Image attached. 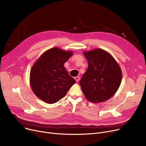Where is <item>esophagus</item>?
Wrapping results in <instances>:
<instances>
[{"mask_svg":"<svg viewBox=\"0 0 146 146\" xmlns=\"http://www.w3.org/2000/svg\"><path fill=\"white\" fill-rule=\"evenodd\" d=\"M74 79L76 81V82H78L79 80V77H78V76H76V77L74 78Z\"/></svg>","mask_w":146,"mask_h":146,"instance_id":"1","label":"esophagus"}]
</instances>
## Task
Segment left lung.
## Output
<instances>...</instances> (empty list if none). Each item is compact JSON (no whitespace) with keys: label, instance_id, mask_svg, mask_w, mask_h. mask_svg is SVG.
Instances as JSON below:
<instances>
[{"label":"left lung","instance_id":"8db88e82","mask_svg":"<svg viewBox=\"0 0 146 146\" xmlns=\"http://www.w3.org/2000/svg\"><path fill=\"white\" fill-rule=\"evenodd\" d=\"M88 67L80 80L88 101L100 103L108 100L117 92L121 83L122 70L110 53L101 48L83 52Z\"/></svg>","mask_w":146,"mask_h":146}]
</instances>
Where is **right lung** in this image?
I'll return each instance as SVG.
<instances>
[{
	"mask_svg": "<svg viewBox=\"0 0 146 146\" xmlns=\"http://www.w3.org/2000/svg\"><path fill=\"white\" fill-rule=\"evenodd\" d=\"M72 55V51L54 47L42 53L33 64L30 71V86L34 94L44 102H58L76 83L64 66Z\"/></svg>",
	"mask_w": 146,
	"mask_h": 146,
	"instance_id": "1",
	"label": "right lung"
}]
</instances>
